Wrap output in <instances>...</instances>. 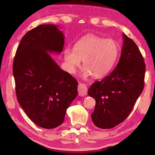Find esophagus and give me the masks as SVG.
Listing matches in <instances>:
<instances>
[{"mask_svg":"<svg viewBox=\"0 0 155 155\" xmlns=\"http://www.w3.org/2000/svg\"><path fill=\"white\" fill-rule=\"evenodd\" d=\"M78 95L81 96H85L87 93V87L85 83H79L78 87Z\"/></svg>","mask_w":155,"mask_h":155,"instance_id":"obj_1","label":"esophagus"}]
</instances>
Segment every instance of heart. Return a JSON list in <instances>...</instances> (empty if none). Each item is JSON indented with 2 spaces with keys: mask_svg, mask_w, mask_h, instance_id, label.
<instances>
[{
  "mask_svg": "<svg viewBox=\"0 0 155 155\" xmlns=\"http://www.w3.org/2000/svg\"><path fill=\"white\" fill-rule=\"evenodd\" d=\"M119 54L117 41L111 38L87 34L74 44V48H66L64 59L70 72H76L83 60V74L101 78L113 69Z\"/></svg>",
  "mask_w": 155,
  "mask_h": 155,
  "instance_id": "heart-1",
  "label": "heart"
}]
</instances>
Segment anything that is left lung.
<instances>
[{"label":"left lung","mask_w":155,"mask_h":155,"mask_svg":"<svg viewBox=\"0 0 155 155\" xmlns=\"http://www.w3.org/2000/svg\"><path fill=\"white\" fill-rule=\"evenodd\" d=\"M120 61L113 72L89 88L96 100L91 119L101 128H111L127 118L144 86L146 65L140 49L124 34Z\"/></svg>","instance_id":"left-lung-1"}]
</instances>
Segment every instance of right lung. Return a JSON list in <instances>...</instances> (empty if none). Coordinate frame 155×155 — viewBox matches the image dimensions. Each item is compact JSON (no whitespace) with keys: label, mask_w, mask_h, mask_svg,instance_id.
Wrapping results in <instances>:
<instances>
[{"label":"right lung","mask_w":155,"mask_h":155,"mask_svg":"<svg viewBox=\"0 0 155 155\" xmlns=\"http://www.w3.org/2000/svg\"><path fill=\"white\" fill-rule=\"evenodd\" d=\"M64 44V35L56 26L39 25L23 36L13 62L18 103L35 124L44 128L62 124L78 94L77 81L47 53H60Z\"/></svg>","instance_id":"1"}]
</instances>
